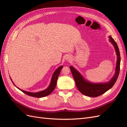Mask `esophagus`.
I'll use <instances>...</instances> for the list:
<instances>
[{
    "label": "esophagus",
    "instance_id": "1",
    "mask_svg": "<svg viewBox=\"0 0 127 127\" xmlns=\"http://www.w3.org/2000/svg\"><path fill=\"white\" fill-rule=\"evenodd\" d=\"M66 59L67 61H71V58L70 56H67V57L66 58Z\"/></svg>",
    "mask_w": 127,
    "mask_h": 127
}]
</instances>
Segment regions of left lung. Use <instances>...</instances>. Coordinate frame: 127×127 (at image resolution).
Returning a JSON list of instances; mask_svg holds the SVG:
<instances>
[{
  "instance_id": "obj_1",
  "label": "left lung",
  "mask_w": 127,
  "mask_h": 127,
  "mask_svg": "<svg viewBox=\"0 0 127 127\" xmlns=\"http://www.w3.org/2000/svg\"><path fill=\"white\" fill-rule=\"evenodd\" d=\"M109 41L116 50L117 60L115 74L109 82L104 83H92L84 78L82 75L72 66H70V70L75 80L77 87L80 93L87 96L95 97L104 94L112 88L118 78L120 67V54L117 43L113 38L110 36Z\"/></svg>"
}]
</instances>
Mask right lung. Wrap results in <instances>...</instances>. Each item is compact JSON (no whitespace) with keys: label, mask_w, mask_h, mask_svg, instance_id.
Listing matches in <instances>:
<instances>
[{"label":"right lung","mask_w":127,"mask_h":127,"mask_svg":"<svg viewBox=\"0 0 127 127\" xmlns=\"http://www.w3.org/2000/svg\"><path fill=\"white\" fill-rule=\"evenodd\" d=\"M63 68V66H61L59 67L58 68L55 70V71L54 72V73H53V74L52 75L50 84L49 86H48V87L47 88V89L44 90V91H40L39 92H36V93H32V92H27V91H23L22 90H21L18 87H17V88H18L19 90H21L22 92H23V93H24L25 94H27L28 95L31 96L35 97H43L47 96L49 95V94H50L53 92V91L55 90V88L57 85V82L58 78L59 75L60 74L61 69ZM10 79L11 81H12V80H11V78H10ZM12 82H13V81H12ZM13 83L14 84L13 82ZM14 85H15L14 84Z\"/></svg>","instance_id":"add662e5"}]
</instances>
